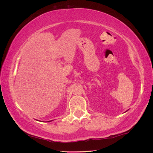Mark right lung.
Here are the masks:
<instances>
[{"mask_svg": "<svg viewBox=\"0 0 153 153\" xmlns=\"http://www.w3.org/2000/svg\"><path fill=\"white\" fill-rule=\"evenodd\" d=\"M49 121H48V122H49Z\"/></svg>", "mask_w": 153, "mask_h": 153, "instance_id": "right-lung-1", "label": "right lung"}]
</instances>
